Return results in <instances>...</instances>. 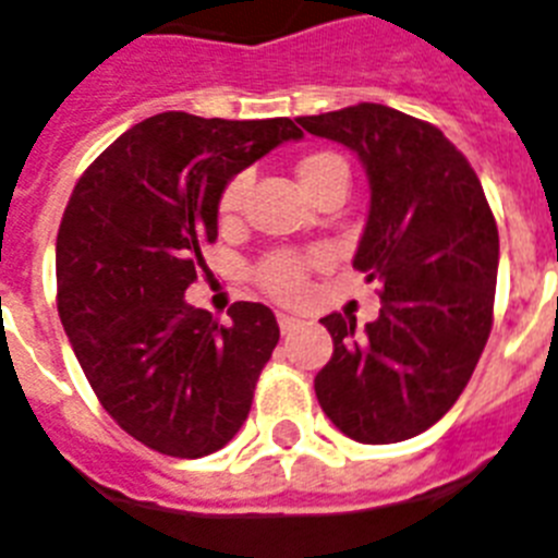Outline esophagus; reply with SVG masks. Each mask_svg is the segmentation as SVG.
<instances>
[{"label": "esophagus", "instance_id": "1", "mask_svg": "<svg viewBox=\"0 0 558 558\" xmlns=\"http://www.w3.org/2000/svg\"><path fill=\"white\" fill-rule=\"evenodd\" d=\"M278 326H280V331H283V335H289V331H294V329H298V326H301V320H298V317L283 315V312H280V315H278Z\"/></svg>", "mask_w": 558, "mask_h": 558}]
</instances>
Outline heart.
I'll return each instance as SVG.
<instances>
[{
	"label": "heart",
	"instance_id": "heart-1",
	"mask_svg": "<svg viewBox=\"0 0 558 558\" xmlns=\"http://www.w3.org/2000/svg\"><path fill=\"white\" fill-rule=\"evenodd\" d=\"M343 175L349 178L345 170V161L335 153H312V156L303 158L298 163V178H301L303 190L312 195L320 184H326L329 178ZM246 186H250V175L241 172V175L229 178L227 186L221 190V198H218V215L221 221H232L243 204V195H246ZM315 264H320L317 255H298V252H271L266 255L255 269L257 287L264 289L266 294H271L275 301L292 303L301 301L303 292H306V278L308 269Z\"/></svg>",
	"mask_w": 558,
	"mask_h": 558
}]
</instances>
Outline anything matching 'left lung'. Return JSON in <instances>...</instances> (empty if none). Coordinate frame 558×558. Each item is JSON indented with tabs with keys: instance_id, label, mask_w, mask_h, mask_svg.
I'll return each instance as SVG.
<instances>
[{
	"instance_id": "8db88e82",
	"label": "left lung",
	"mask_w": 558,
	"mask_h": 558,
	"mask_svg": "<svg viewBox=\"0 0 558 558\" xmlns=\"http://www.w3.org/2000/svg\"><path fill=\"white\" fill-rule=\"evenodd\" d=\"M366 167L368 221L354 269L380 283V317L326 315L335 354L320 409L366 446L402 442L460 400L494 323L499 232L474 167L434 124L386 105L298 119Z\"/></svg>"
}]
</instances>
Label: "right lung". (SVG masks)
Returning a JSON list of instances; mask_svg holds the SVG:
<instances>
[{
    "label": "right lung",
    "mask_w": 558,
    "mask_h": 558,
    "mask_svg": "<svg viewBox=\"0 0 558 558\" xmlns=\"http://www.w3.org/2000/svg\"><path fill=\"white\" fill-rule=\"evenodd\" d=\"M301 135L292 119L158 112L116 138L70 195L56 238L59 317L98 402L153 451L207 457L250 414L278 320L241 301L221 326L184 292L207 269L201 246L218 238L229 178Z\"/></svg>",
    "instance_id": "add662e5"
}]
</instances>
